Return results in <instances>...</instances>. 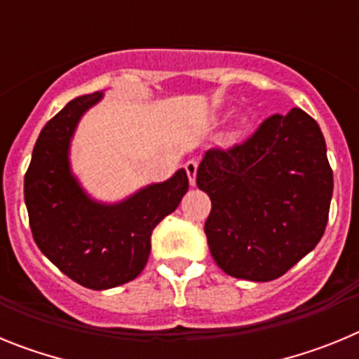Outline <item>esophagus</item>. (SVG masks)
I'll use <instances>...</instances> for the list:
<instances>
[{
	"label": "esophagus",
	"mask_w": 359,
	"mask_h": 359,
	"mask_svg": "<svg viewBox=\"0 0 359 359\" xmlns=\"http://www.w3.org/2000/svg\"><path fill=\"white\" fill-rule=\"evenodd\" d=\"M185 170H187V176H189V182L190 185L194 187L196 185V174H198V161L196 160H189L185 163Z\"/></svg>",
	"instance_id": "34e87169"
}]
</instances>
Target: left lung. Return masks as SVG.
Instances as JSON below:
<instances>
[{"instance_id": "8db88e82", "label": "left lung", "mask_w": 359, "mask_h": 359, "mask_svg": "<svg viewBox=\"0 0 359 359\" xmlns=\"http://www.w3.org/2000/svg\"><path fill=\"white\" fill-rule=\"evenodd\" d=\"M196 183L212 201L205 223L208 248L230 277H282L327 226V149L318 123L298 107L268 116L241 144L208 149Z\"/></svg>"}]
</instances>
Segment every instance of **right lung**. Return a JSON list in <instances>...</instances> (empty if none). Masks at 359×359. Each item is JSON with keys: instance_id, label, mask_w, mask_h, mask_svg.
<instances>
[{"instance_id": "add662e5", "label": "right lung", "mask_w": 359, "mask_h": 359, "mask_svg": "<svg viewBox=\"0 0 359 359\" xmlns=\"http://www.w3.org/2000/svg\"><path fill=\"white\" fill-rule=\"evenodd\" d=\"M102 93L66 104L41 131L25 174V203L32 236L41 252L90 290H109L142 273L151 236L189 190L183 169L149 185L118 205H100L82 192L69 172L68 147L75 126Z\"/></svg>"}]
</instances>
